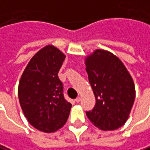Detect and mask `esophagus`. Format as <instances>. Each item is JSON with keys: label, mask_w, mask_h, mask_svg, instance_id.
<instances>
[{"label": "esophagus", "mask_w": 150, "mask_h": 150, "mask_svg": "<svg viewBox=\"0 0 150 150\" xmlns=\"http://www.w3.org/2000/svg\"><path fill=\"white\" fill-rule=\"evenodd\" d=\"M80 101H81V97H77V98L75 99V102L79 103Z\"/></svg>", "instance_id": "34e87169"}]
</instances>
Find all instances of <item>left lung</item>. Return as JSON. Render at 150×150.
I'll use <instances>...</instances> for the list:
<instances>
[{"instance_id": "obj_1", "label": "left lung", "mask_w": 150, "mask_h": 150, "mask_svg": "<svg viewBox=\"0 0 150 150\" xmlns=\"http://www.w3.org/2000/svg\"><path fill=\"white\" fill-rule=\"evenodd\" d=\"M96 104L88 119L102 130H114L128 120L136 98L135 84L126 67L113 53L97 49L85 57Z\"/></svg>"}]
</instances>
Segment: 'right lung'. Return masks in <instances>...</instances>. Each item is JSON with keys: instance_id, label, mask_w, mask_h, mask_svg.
I'll list each match as a JSON object with an SVG mask.
<instances>
[{"instance_id": "add662e5", "label": "right lung", "mask_w": 150, "mask_h": 150, "mask_svg": "<svg viewBox=\"0 0 150 150\" xmlns=\"http://www.w3.org/2000/svg\"><path fill=\"white\" fill-rule=\"evenodd\" d=\"M66 55L52 45L31 58L19 82L18 96L23 113L35 129L45 133L62 128L72 105L65 100L58 72Z\"/></svg>"}]
</instances>
